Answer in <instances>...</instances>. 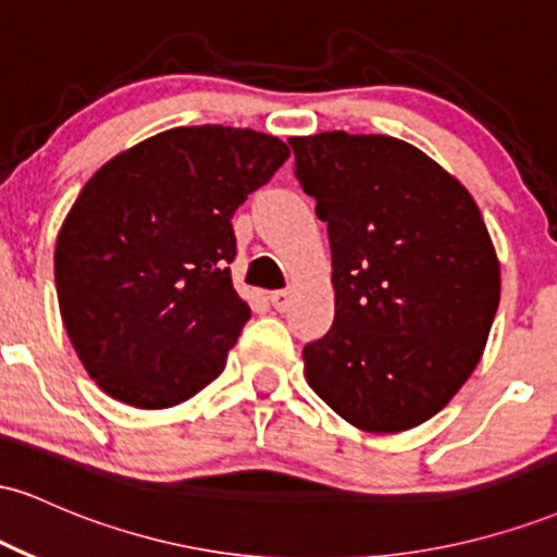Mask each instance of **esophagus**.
<instances>
[{"label":"esophagus","instance_id":"esophagus-1","mask_svg":"<svg viewBox=\"0 0 557 557\" xmlns=\"http://www.w3.org/2000/svg\"><path fill=\"white\" fill-rule=\"evenodd\" d=\"M270 300H272L274 309H277V311H285L287 306H290L293 293H290V290H272V293H270Z\"/></svg>","mask_w":557,"mask_h":557}]
</instances>
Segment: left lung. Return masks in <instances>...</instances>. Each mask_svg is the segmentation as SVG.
<instances>
[{
    "mask_svg": "<svg viewBox=\"0 0 557 557\" xmlns=\"http://www.w3.org/2000/svg\"><path fill=\"white\" fill-rule=\"evenodd\" d=\"M327 222L335 319L304 374L363 432L432 419L474 372L500 304V264L469 190L424 151L345 131L290 138Z\"/></svg>",
    "mask_w": 557,
    "mask_h": 557,
    "instance_id": "8db88e82",
    "label": "left lung"
}]
</instances>
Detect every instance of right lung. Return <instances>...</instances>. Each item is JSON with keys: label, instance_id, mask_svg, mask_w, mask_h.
<instances>
[{"label": "right lung", "instance_id": "1", "mask_svg": "<svg viewBox=\"0 0 557 557\" xmlns=\"http://www.w3.org/2000/svg\"><path fill=\"white\" fill-rule=\"evenodd\" d=\"M290 157L240 127H172L83 185L57 235L62 322L96 385L136 408L194 398L251 309L235 293L233 214Z\"/></svg>", "mask_w": 557, "mask_h": 557}]
</instances>
